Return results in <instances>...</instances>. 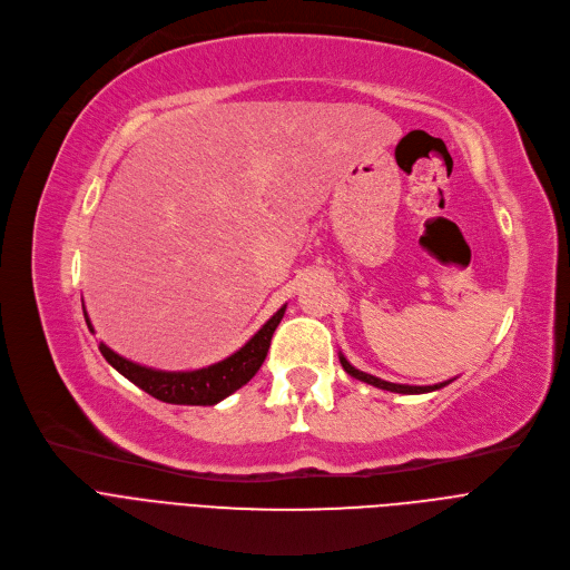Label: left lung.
Instances as JSON below:
<instances>
[{
	"label": "left lung",
	"instance_id": "obj_1",
	"mask_svg": "<svg viewBox=\"0 0 570 570\" xmlns=\"http://www.w3.org/2000/svg\"><path fill=\"white\" fill-rule=\"evenodd\" d=\"M340 363H342L344 372L351 374L353 379L365 381V383H370V385H374V387H381V391H391V393H400V395H423V393L439 391V387L451 383V381L434 383V385H404V383H391V381H383V379H379V376H372V374H365V372H361V370H355L342 353H340Z\"/></svg>",
	"mask_w": 570,
	"mask_h": 570
}]
</instances>
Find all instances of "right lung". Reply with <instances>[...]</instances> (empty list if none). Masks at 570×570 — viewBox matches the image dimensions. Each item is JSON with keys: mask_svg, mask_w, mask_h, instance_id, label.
Wrapping results in <instances>:
<instances>
[{"mask_svg": "<svg viewBox=\"0 0 570 570\" xmlns=\"http://www.w3.org/2000/svg\"><path fill=\"white\" fill-rule=\"evenodd\" d=\"M284 312H286V305L269 318L243 348L228 355L226 361L203 370H194V372H164V370L142 367L115 353L104 342L99 344V351L119 374L127 376L131 383H136L147 395H153L168 404L213 406L224 397H228L230 393H235L237 387H243L261 370L269 348V340H273V333L277 331L279 321L284 318ZM85 323L89 331L95 333L87 312H85Z\"/></svg>", "mask_w": 570, "mask_h": 570, "instance_id": "add662e5", "label": "right lung"}]
</instances>
